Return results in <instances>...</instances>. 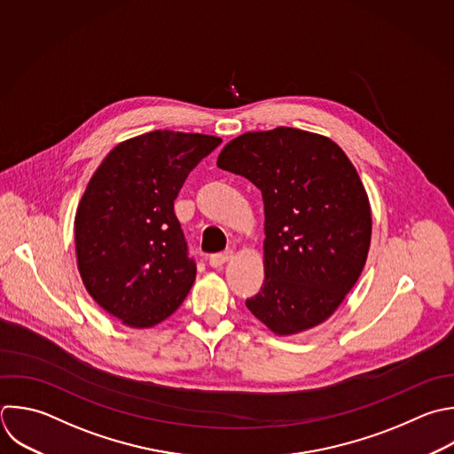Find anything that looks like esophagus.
<instances>
[{
    "label": "esophagus",
    "instance_id": "1",
    "mask_svg": "<svg viewBox=\"0 0 454 454\" xmlns=\"http://www.w3.org/2000/svg\"><path fill=\"white\" fill-rule=\"evenodd\" d=\"M232 257V252L227 250V252H220V254H215L209 257V266L211 268H222L229 259Z\"/></svg>",
    "mask_w": 454,
    "mask_h": 454
}]
</instances>
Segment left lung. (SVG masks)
Wrapping results in <instances>:
<instances>
[{
    "instance_id": "8db88e82",
    "label": "left lung",
    "mask_w": 454,
    "mask_h": 454,
    "mask_svg": "<svg viewBox=\"0 0 454 454\" xmlns=\"http://www.w3.org/2000/svg\"><path fill=\"white\" fill-rule=\"evenodd\" d=\"M216 165L262 193L264 282L248 310L278 335L328 319L371 243L367 193L348 156L326 137L277 128L234 138Z\"/></svg>"
}]
</instances>
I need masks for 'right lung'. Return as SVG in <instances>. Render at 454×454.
<instances>
[{"label":"right lung","mask_w":454,"mask_h":454,"mask_svg":"<svg viewBox=\"0 0 454 454\" xmlns=\"http://www.w3.org/2000/svg\"><path fill=\"white\" fill-rule=\"evenodd\" d=\"M218 137L153 131L119 144L76 211L78 270L90 296L133 328H149L186 298L197 275L174 200Z\"/></svg>","instance_id":"right-lung-1"}]
</instances>
